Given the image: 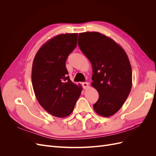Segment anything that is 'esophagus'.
<instances>
[{
  "instance_id": "obj_1",
  "label": "esophagus",
  "mask_w": 156,
  "mask_h": 156,
  "mask_svg": "<svg viewBox=\"0 0 156 156\" xmlns=\"http://www.w3.org/2000/svg\"><path fill=\"white\" fill-rule=\"evenodd\" d=\"M83 87L84 89H87L88 88V83L84 82L83 83Z\"/></svg>"
}]
</instances>
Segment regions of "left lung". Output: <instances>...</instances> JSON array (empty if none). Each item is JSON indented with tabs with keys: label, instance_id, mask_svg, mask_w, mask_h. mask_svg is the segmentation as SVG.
Returning <instances> with one entry per match:
<instances>
[{
	"label": "left lung",
	"instance_id": "1",
	"mask_svg": "<svg viewBox=\"0 0 156 156\" xmlns=\"http://www.w3.org/2000/svg\"><path fill=\"white\" fill-rule=\"evenodd\" d=\"M80 49L91 62L92 86L99 93L93 107L101 116H111L122 107L132 87L129 60L122 47L98 32L80 33Z\"/></svg>",
	"mask_w": 156,
	"mask_h": 156
}]
</instances>
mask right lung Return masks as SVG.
<instances>
[{
    "label": "right lung",
    "mask_w": 156,
    "mask_h": 156,
    "mask_svg": "<svg viewBox=\"0 0 156 156\" xmlns=\"http://www.w3.org/2000/svg\"><path fill=\"white\" fill-rule=\"evenodd\" d=\"M77 37V33L53 37L41 47L33 61L32 83L37 100L56 117L64 118L72 112L83 89L69 79L66 68Z\"/></svg>",
    "instance_id": "1"
}]
</instances>
